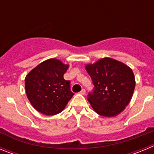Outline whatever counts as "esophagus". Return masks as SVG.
<instances>
[{
    "instance_id": "esophagus-1",
    "label": "esophagus",
    "mask_w": 154,
    "mask_h": 154,
    "mask_svg": "<svg viewBox=\"0 0 154 154\" xmlns=\"http://www.w3.org/2000/svg\"><path fill=\"white\" fill-rule=\"evenodd\" d=\"M80 94H82V95H85V89H82L81 92H80Z\"/></svg>"
}]
</instances>
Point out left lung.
Here are the masks:
<instances>
[{"label":"left lung","instance_id":"1","mask_svg":"<svg viewBox=\"0 0 154 154\" xmlns=\"http://www.w3.org/2000/svg\"><path fill=\"white\" fill-rule=\"evenodd\" d=\"M94 85L88 101L94 111L106 117L117 116L129 104L135 89L133 71L123 62L103 58L85 65Z\"/></svg>","mask_w":154,"mask_h":154}]
</instances>
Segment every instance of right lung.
<instances>
[{
	"instance_id": "right-lung-1",
	"label": "right lung",
	"mask_w": 154,
	"mask_h": 154,
	"mask_svg": "<svg viewBox=\"0 0 154 154\" xmlns=\"http://www.w3.org/2000/svg\"><path fill=\"white\" fill-rule=\"evenodd\" d=\"M69 65L57 58L42 62L28 73L24 84L32 106L46 116L56 115L65 109L74 93L70 81L64 79Z\"/></svg>"
}]
</instances>
